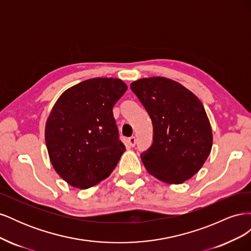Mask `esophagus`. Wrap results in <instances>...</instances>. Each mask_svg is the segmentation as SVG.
I'll list each match as a JSON object with an SVG mask.
<instances>
[{
  "mask_svg": "<svg viewBox=\"0 0 251 251\" xmlns=\"http://www.w3.org/2000/svg\"><path fill=\"white\" fill-rule=\"evenodd\" d=\"M128 144H130L131 147H135V144H136V137H135V136H132V137L128 138Z\"/></svg>",
  "mask_w": 251,
  "mask_h": 251,
  "instance_id": "1",
  "label": "esophagus"
}]
</instances>
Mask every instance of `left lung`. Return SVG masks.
Listing matches in <instances>:
<instances>
[{"label": "left lung", "mask_w": 251, "mask_h": 251, "mask_svg": "<svg viewBox=\"0 0 251 251\" xmlns=\"http://www.w3.org/2000/svg\"><path fill=\"white\" fill-rule=\"evenodd\" d=\"M131 90L153 124V142L140 155L147 171L171 184L192 178L212 147L210 124L199 98L165 77L138 79Z\"/></svg>", "instance_id": "1"}]
</instances>
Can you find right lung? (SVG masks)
I'll return each instance as SVG.
<instances>
[{
  "mask_svg": "<svg viewBox=\"0 0 251 251\" xmlns=\"http://www.w3.org/2000/svg\"><path fill=\"white\" fill-rule=\"evenodd\" d=\"M127 87L118 78L83 80L60 95L45 128L51 163L70 185L89 188L108 178L126 151L113 107Z\"/></svg>",
  "mask_w": 251,
  "mask_h": 251,
  "instance_id": "1",
  "label": "right lung"
}]
</instances>
